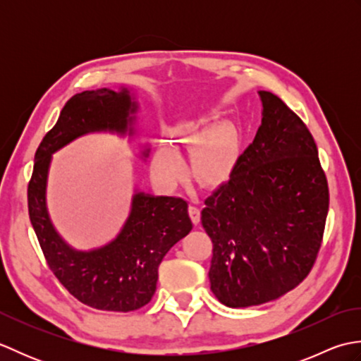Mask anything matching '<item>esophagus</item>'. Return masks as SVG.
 <instances>
[{
    "mask_svg": "<svg viewBox=\"0 0 361 361\" xmlns=\"http://www.w3.org/2000/svg\"><path fill=\"white\" fill-rule=\"evenodd\" d=\"M189 216L192 219L194 224L198 225V221H200V209H198L195 202H189Z\"/></svg>",
    "mask_w": 361,
    "mask_h": 361,
    "instance_id": "obj_1",
    "label": "esophagus"
}]
</instances>
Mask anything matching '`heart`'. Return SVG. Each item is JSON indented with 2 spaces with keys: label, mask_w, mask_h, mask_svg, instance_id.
I'll return each mask as SVG.
<instances>
[{
  "label": "heart",
  "mask_w": 361,
  "mask_h": 361,
  "mask_svg": "<svg viewBox=\"0 0 361 361\" xmlns=\"http://www.w3.org/2000/svg\"><path fill=\"white\" fill-rule=\"evenodd\" d=\"M211 136V130L200 127H186L178 135V140L189 147L200 145L194 157V172L198 178L206 183L216 181L228 166V145L225 140L221 137L209 140ZM152 171L161 185L173 186L185 172V163L178 152L169 145H158L153 152Z\"/></svg>",
  "instance_id": "b5f03b06"
}]
</instances>
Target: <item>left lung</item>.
<instances>
[{
	"label": "left lung",
	"mask_w": 361,
	"mask_h": 361,
	"mask_svg": "<svg viewBox=\"0 0 361 361\" xmlns=\"http://www.w3.org/2000/svg\"><path fill=\"white\" fill-rule=\"evenodd\" d=\"M259 97L262 124L255 141L202 211L212 240L211 290L233 309L274 301L302 282L329 211L326 175L309 128L270 91Z\"/></svg>",
	"instance_id": "left-lung-1"
}]
</instances>
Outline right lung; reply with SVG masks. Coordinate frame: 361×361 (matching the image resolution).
<instances>
[{"label":"right lung","instance_id":"right-lung-1","mask_svg":"<svg viewBox=\"0 0 361 361\" xmlns=\"http://www.w3.org/2000/svg\"><path fill=\"white\" fill-rule=\"evenodd\" d=\"M137 110L136 93L128 87L73 96L38 145L27 188L29 219L51 271L74 298L97 310L132 312L147 304L157 290L161 260L192 229L186 200L145 194L136 186L127 220L102 247L74 248L52 224L46 195L54 153L90 133L133 141ZM147 157L149 145H140V159Z\"/></svg>","mask_w":361,"mask_h":361}]
</instances>
